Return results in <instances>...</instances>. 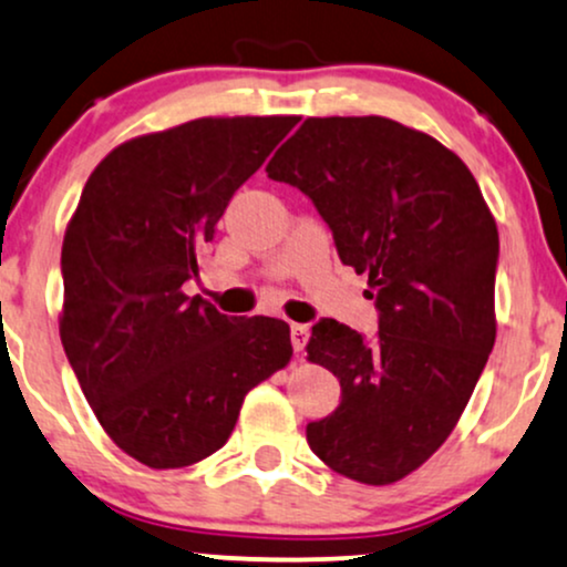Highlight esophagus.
<instances>
[{
  "mask_svg": "<svg viewBox=\"0 0 567 567\" xmlns=\"http://www.w3.org/2000/svg\"><path fill=\"white\" fill-rule=\"evenodd\" d=\"M310 329L305 323H291V344H295V352H302L305 344H308Z\"/></svg>",
  "mask_w": 567,
  "mask_h": 567,
  "instance_id": "esophagus-1",
  "label": "esophagus"
}]
</instances>
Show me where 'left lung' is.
I'll return each mask as SVG.
<instances>
[{
    "label": "left lung",
    "instance_id": "1",
    "mask_svg": "<svg viewBox=\"0 0 567 567\" xmlns=\"http://www.w3.org/2000/svg\"><path fill=\"white\" fill-rule=\"evenodd\" d=\"M265 172L310 198L379 312L371 342L312 326L308 358L342 388L308 424L312 454L350 481H401L456 427L494 350V217L456 153L384 116L305 118Z\"/></svg>",
    "mask_w": 567,
    "mask_h": 567
}]
</instances>
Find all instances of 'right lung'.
I'll return each instance as SVG.
<instances>
[{
  "label": "right lung",
  "instance_id": "1",
  "mask_svg": "<svg viewBox=\"0 0 567 567\" xmlns=\"http://www.w3.org/2000/svg\"><path fill=\"white\" fill-rule=\"evenodd\" d=\"M297 122L196 118L118 145L86 179L60 255V339L97 422L140 464L215 454L246 392L289 363V323L223 316L183 286L233 193Z\"/></svg>",
  "mask_w": 567,
  "mask_h": 567
}]
</instances>
